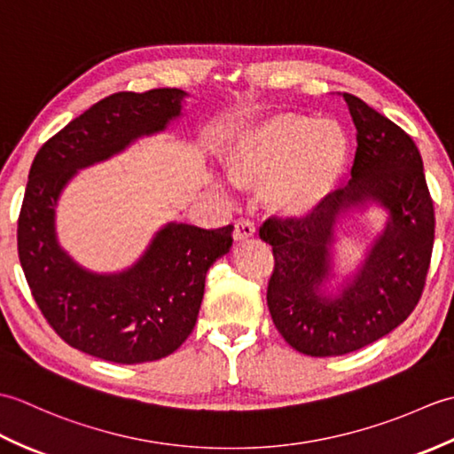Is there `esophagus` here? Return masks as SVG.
Instances as JSON below:
<instances>
[{"instance_id":"1","label":"esophagus","mask_w":454,"mask_h":454,"mask_svg":"<svg viewBox=\"0 0 454 454\" xmlns=\"http://www.w3.org/2000/svg\"><path fill=\"white\" fill-rule=\"evenodd\" d=\"M254 236H255L254 222H249L246 218L236 220V224H234V239H236V242H244V239H249Z\"/></svg>"}]
</instances>
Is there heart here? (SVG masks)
<instances>
[{
	"label": "heart",
	"mask_w": 454,
	"mask_h": 454,
	"mask_svg": "<svg viewBox=\"0 0 454 454\" xmlns=\"http://www.w3.org/2000/svg\"><path fill=\"white\" fill-rule=\"evenodd\" d=\"M349 140L335 121L278 113L236 134L226 169L236 187L262 191L265 207L285 218L320 208L341 181Z\"/></svg>",
	"instance_id": "obj_1"
}]
</instances>
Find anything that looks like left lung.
<instances>
[{"mask_svg":"<svg viewBox=\"0 0 454 454\" xmlns=\"http://www.w3.org/2000/svg\"><path fill=\"white\" fill-rule=\"evenodd\" d=\"M356 129L351 181L304 218L267 220L259 238L273 246L267 306L285 341L310 356L361 349L398 327L418 306L431 263L435 212L419 150L398 124L343 93ZM366 201L389 210L360 273L337 297L329 278L336 218Z\"/></svg>","mask_w":454,"mask_h":454,"instance_id":"obj_1","label":"left lung"}]
</instances>
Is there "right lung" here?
<instances>
[{
    "label": "right lung",
    "mask_w": 454,
    "mask_h": 454,
    "mask_svg": "<svg viewBox=\"0 0 454 454\" xmlns=\"http://www.w3.org/2000/svg\"><path fill=\"white\" fill-rule=\"evenodd\" d=\"M185 98L176 88L113 93L46 140L28 171L17 222L28 288L67 345L105 361H158L181 347L197 324L208 267L230 252L234 226L205 230L169 222L127 271L99 275L58 244L56 202L78 169L166 130Z\"/></svg>",
    "instance_id": "add662e5"
}]
</instances>
